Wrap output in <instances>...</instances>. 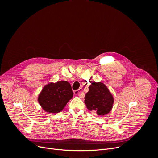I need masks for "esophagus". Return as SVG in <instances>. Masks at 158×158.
Listing matches in <instances>:
<instances>
[{"label": "esophagus", "instance_id": "esophagus-1", "mask_svg": "<svg viewBox=\"0 0 158 158\" xmlns=\"http://www.w3.org/2000/svg\"><path fill=\"white\" fill-rule=\"evenodd\" d=\"M74 94L78 95L80 98H83L84 97V93H82V90L81 89H79L78 90H76V91H74Z\"/></svg>", "mask_w": 158, "mask_h": 158}]
</instances>
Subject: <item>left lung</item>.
<instances>
[{
    "mask_svg": "<svg viewBox=\"0 0 158 158\" xmlns=\"http://www.w3.org/2000/svg\"><path fill=\"white\" fill-rule=\"evenodd\" d=\"M84 99L87 108L91 111H96L99 116L108 114L113 106L114 98L102 82H92Z\"/></svg>",
    "mask_w": 158,
    "mask_h": 158,
    "instance_id": "obj_1",
    "label": "left lung"
}]
</instances>
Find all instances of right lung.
<instances>
[{
	"mask_svg": "<svg viewBox=\"0 0 158 158\" xmlns=\"http://www.w3.org/2000/svg\"><path fill=\"white\" fill-rule=\"evenodd\" d=\"M73 96L71 84L62 81L45 85L39 95L38 101L44 110L54 114L60 112Z\"/></svg>",
	"mask_w": 158,
	"mask_h": 158,
	"instance_id": "right-lung-1",
	"label": "right lung"
}]
</instances>
